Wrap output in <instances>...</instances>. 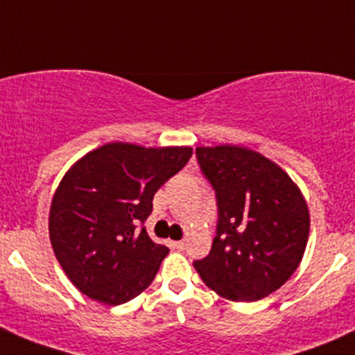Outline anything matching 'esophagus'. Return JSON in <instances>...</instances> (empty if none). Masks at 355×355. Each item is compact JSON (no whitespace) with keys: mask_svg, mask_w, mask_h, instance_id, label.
<instances>
[{"mask_svg":"<svg viewBox=\"0 0 355 355\" xmlns=\"http://www.w3.org/2000/svg\"><path fill=\"white\" fill-rule=\"evenodd\" d=\"M170 245L173 247V249H178V250H182V249H185V242L184 241H171L170 242Z\"/></svg>","mask_w":355,"mask_h":355,"instance_id":"esophagus-1","label":"esophagus"}]
</instances>
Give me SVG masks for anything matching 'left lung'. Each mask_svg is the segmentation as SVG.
Returning a JSON list of instances; mask_svg holds the SVG:
<instances>
[{"mask_svg":"<svg viewBox=\"0 0 355 355\" xmlns=\"http://www.w3.org/2000/svg\"><path fill=\"white\" fill-rule=\"evenodd\" d=\"M196 155L218 200L216 237L196 271L223 299L268 297L306 250L311 220L302 192L284 168L249 148L200 146Z\"/></svg>","mask_w":355,"mask_h":355,"instance_id":"1","label":"left lung"}]
</instances>
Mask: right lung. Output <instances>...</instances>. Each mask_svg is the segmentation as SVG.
<instances>
[{
  "instance_id": "right-lung-1",
  "label": "right lung",
  "mask_w": 355,
  "mask_h": 355,
  "mask_svg": "<svg viewBox=\"0 0 355 355\" xmlns=\"http://www.w3.org/2000/svg\"><path fill=\"white\" fill-rule=\"evenodd\" d=\"M191 156L189 146L108 142L71 164L53 196L49 239L67 277L89 299L120 306L155 280L170 250L137 225Z\"/></svg>"
}]
</instances>
